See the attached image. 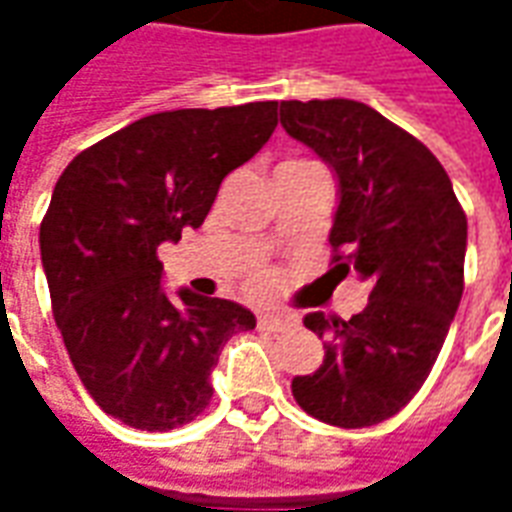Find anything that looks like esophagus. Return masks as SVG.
Listing matches in <instances>:
<instances>
[{
  "label": "esophagus",
  "mask_w": 512,
  "mask_h": 512,
  "mask_svg": "<svg viewBox=\"0 0 512 512\" xmlns=\"http://www.w3.org/2000/svg\"><path fill=\"white\" fill-rule=\"evenodd\" d=\"M257 329L266 334H277L282 332V329H288V318L268 312V315H260V318H257Z\"/></svg>",
  "instance_id": "esophagus-1"
}]
</instances>
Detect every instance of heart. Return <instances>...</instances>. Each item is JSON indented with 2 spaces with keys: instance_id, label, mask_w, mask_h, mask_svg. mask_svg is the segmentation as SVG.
I'll list each match as a JSON object with an SVG mask.
<instances>
[{
  "instance_id": "heart-1",
  "label": "heart",
  "mask_w": 512,
  "mask_h": 512,
  "mask_svg": "<svg viewBox=\"0 0 512 512\" xmlns=\"http://www.w3.org/2000/svg\"><path fill=\"white\" fill-rule=\"evenodd\" d=\"M263 285H266V282H263Z\"/></svg>"
}]
</instances>
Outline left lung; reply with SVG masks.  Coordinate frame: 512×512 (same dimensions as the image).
<instances>
[{"instance_id":"1","label":"left lung","mask_w":512,"mask_h":512,"mask_svg":"<svg viewBox=\"0 0 512 512\" xmlns=\"http://www.w3.org/2000/svg\"><path fill=\"white\" fill-rule=\"evenodd\" d=\"M279 120L340 180L329 274L340 282L356 271L370 285L354 318H304L326 356L312 376L293 378V397L321 422L370 428L417 395L450 332L463 296L466 213L439 158L367 104L282 101Z\"/></svg>"}]
</instances>
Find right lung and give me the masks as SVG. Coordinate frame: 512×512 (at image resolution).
<instances>
[{"label":"right lung","mask_w":512,"mask_h":512,"mask_svg":"<svg viewBox=\"0 0 512 512\" xmlns=\"http://www.w3.org/2000/svg\"><path fill=\"white\" fill-rule=\"evenodd\" d=\"M277 106L147 115L82 150L54 186L40 222L51 312L84 389L131 428L200 417L222 345L255 329L235 301H169L158 246L205 222L222 180L274 134Z\"/></svg>","instance_id":"right-lung-1"}]
</instances>
